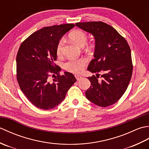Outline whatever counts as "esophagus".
Instances as JSON below:
<instances>
[{"mask_svg": "<svg viewBox=\"0 0 149 149\" xmlns=\"http://www.w3.org/2000/svg\"><path fill=\"white\" fill-rule=\"evenodd\" d=\"M75 79H76L77 81H79V80H80L82 78V76H81V75H75Z\"/></svg>", "mask_w": 149, "mask_h": 149, "instance_id": "1", "label": "esophagus"}]
</instances>
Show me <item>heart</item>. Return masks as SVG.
Listing matches in <instances>:
<instances>
[{
	"instance_id": "b5f03b06",
	"label": "heart",
	"mask_w": 149,
	"mask_h": 149,
	"mask_svg": "<svg viewBox=\"0 0 149 149\" xmlns=\"http://www.w3.org/2000/svg\"><path fill=\"white\" fill-rule=\"evenodd\" d=\"M69 38L72 42L75 43L79 46L83 47L86 43L88 35L86 31L83 30L78 29L72 31L69 34ZM94 46L93 43H89L86 45V48L87 49H91ZM65 49V40L64 39L60 40L56 47V54L59 57H61L63 54ZM88 64V60L85 58L79 59H72L68 60L64 64V68L65 70L74 73V74H79L83 72L84 68Z\"/></svg>"
}]
</instances>
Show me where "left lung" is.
Here are the masks:
<instances>
[{
	"label": "left lung",
	"mask_w": 149,
	"mask_h": 149,
	"mask_svg": "<svg viewBox=\"0 0 149 149\" xmlns=\"http://www.w3.org/2000/svg\"><path fill=\"white\" fill-rule=\"evenodd\" d=\"M75 26L91 33L95 38V59L88 70L98 74L88 77L91 86L85 93L86 98L99 106L113 105L125 93L132 77L130 47L125 38L104 22H78ZM100 72L103 73L101 81H97Z\"/></svg>",
	"instance_id": "left-lung-1"
}]
</instances>
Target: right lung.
Returning <instances> with one entry per match:
<instances>
[{"mask_svg": "<svg viewBox=\"0 0 149 149\" xmlns=\"http://www.w3.org/2000/svg\"><path fill=\"white\" fill-rule=\"evenodd\" d=\"M75 26L66 24L43 27L22 43L17 55V79L20 90L34 106L52 109L65 99L76 79L68 72L60 75L56 65V47L64 34ZM53 79L49 81V77Z\"/></svg>", "mask_w": 149, "mask_h": 149, "instance_id": "obj_1", "label": "right lung"}]
</instances>
